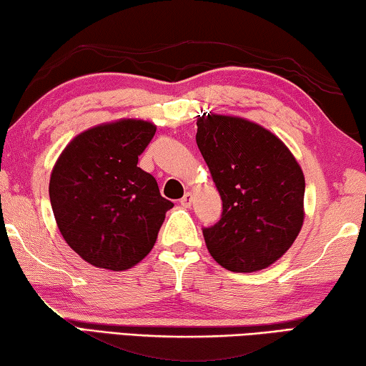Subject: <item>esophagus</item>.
Here are the masks:
<instances>
[{
	"mask_svg": "<svg viewBox=\"0 0 366 366\" xmlns=\"http://www.w3.org/2000/svg\"><path fill=\"white\" fill-rule=\"evenodd\" d=\"M179 204L184 206V207H189L191 204H193V194H191V193H184L183 198L179 199Z\"/></svg>",
	"mask_w": 366,
	"mask_h": 366,
	"instance_id": "34e87169",
	"label": "esophagus"
}]
</instances>
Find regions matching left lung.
I'll use <instances>...</instances> for the list:
<instances>
[{
	"label": "left lung",
	"mask_w": 366,
	"mask_h": 366,
	"mask_svg": "<svg viewBox=\"0 0 366 366\" xmlns=\"http://www.w3.org/2000/svg\"><path fill=\"white\" fill-rule=\"evenodd\" d=\"M196 144L222 199V217L202 229L211 257L229 272L265 269L305 222V175L295 155L257 122L202 114Z\"/></svg>",
	"instance_id": "8db88e82"
}]
</instances>
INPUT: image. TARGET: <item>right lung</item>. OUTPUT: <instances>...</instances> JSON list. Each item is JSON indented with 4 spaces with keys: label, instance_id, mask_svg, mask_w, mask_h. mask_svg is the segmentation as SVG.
Returning <instances> with one entry per match:
<instances>
[{
    "label": "right lung",
    "instance_id": "1",
    "mask_svg": "<svg viewBox=\"0 0 366 366\" xmlns=\"http://www.w3.org/2000/svg\"><path fill=\"white\" fill-rule=\"evenodd\" d=\"M157 126L119 119L86 129L50 173V204L61 237L97 268L122 272L147 257L173 202L160 194L139 155Z\"/></svg>",
    "mask_w": 366,
    "mask_h": 366
}]
</instances>
